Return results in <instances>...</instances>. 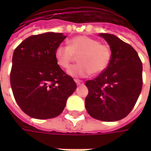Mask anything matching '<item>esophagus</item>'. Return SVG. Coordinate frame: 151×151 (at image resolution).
I'll use <instances>...</instances> for the list:
<instances>
[{"label":"esophagus","mask_w":151,"mask_h":151,"mask_svg":"<svg viewBox=\"0 0 151 151\" xmlns=\"http://www.w3.org/2000/svg\"><path fill=\"white\" fill-rule=\"evenodd\" d=\"M75 82H76V83H77V85H78V86L83 85V84H84V82H83V81H82V80H78V79H76Z\"/></svg>","instance_id":"obj_1"}]
</instances>
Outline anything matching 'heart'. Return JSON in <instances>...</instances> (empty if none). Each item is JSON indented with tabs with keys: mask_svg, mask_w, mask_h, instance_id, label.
<instances>
[{
	"mask_svg": "<svg viewBox=\"0 0 151 151\" xmlns=\"http://www.w3.org/2000/svg\"><path fill=\"white\" fill-rule=\"evenodd\" d=\"M78 55V64L67 70L73 78H86L92 73H101L108 67L111 57L108 46L86 35L73 38L69 41V46L60 44L55 51L56 62L63 69H67Z\"/></svg>",
	"mask_w": 151,
	"mask_h": 151,
	"instance_id": "obj_1",
	"label": "heart"
}]
</instances>
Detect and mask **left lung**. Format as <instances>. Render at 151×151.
Listing matches in <instances>:
<instances>
[{
	"label": "left lung",
	"instance_id": "1",
	"mask_svg": "<svg viewBox=\"0 0 151 151\" xmlns=\"http://www.w3.org/2000/svg\"><path fill=\"white\" fill-rule=\"evenodd\" d=\"M110 46L111 61L104 71L86 82L85 106L90 116L102 121L127 116L142 88V63L135 49L116 35L99 34Z\"/></svg>",
	"mask_w": 151,
	"mask_h": 151
}]
</instances>
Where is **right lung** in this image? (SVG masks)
<instances>
[{
	"label": "right lung",
	"instance_id": "add662e5",
	"mask_svg": "<svg viewBox=\"0 0 151 151\" xmlns=\"http://www.w3.org/2000/svg\"><path fill=\"white\" fill-rule=\"evenodd\" d=\"M65 38L54 32L31 35L14 52L10 85L18 106L31 117L43 120L59 116L77 88L55 58L56 48Z\"/></svg>",
	"mask_w": 151,
	"mask_h": 151
}]
</instances>
